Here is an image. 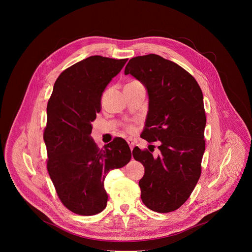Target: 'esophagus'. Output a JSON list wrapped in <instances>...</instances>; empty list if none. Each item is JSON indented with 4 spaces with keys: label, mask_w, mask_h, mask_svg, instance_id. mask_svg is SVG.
<instances>
[{
    "label": "esophagus",
    "mask_w": 252,
    "mask_h": 252,
    "mask_svg": "<svg viewBox=\"0 0 252 252\" xmlns=\"http://www.w3.org/2000/svg\"><path fill=\"white\" fill-rule=\"evenodd\" d=\"M126 141H127V143H128V146H129L130 150L132 151V149H133V147H134V145H135L134 140H133V139H131V138H127V139H126Z\"/></svg>",
    "instance_id": "esophagus-1"
}]
</instances>
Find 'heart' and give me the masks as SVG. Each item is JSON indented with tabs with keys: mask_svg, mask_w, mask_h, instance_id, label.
Instances as JSON below:
<instances>
[{
	"mask_svg": "<svg viewBox=\"0 0 252 252\" xmlns=\"http://www.w3.org/2000/svg\"><path fill=\"white\" fill-rule=\"evenodd\" d=\"M126 129H127L128 131H132V130L134 129V126H131V125H128V126H126Z\"/></svg>",
	"mask_w": 252,
	"mask_h": 252,
	"instance_id": "b5f03b06",
	"label": "heart"
}]
</instances>
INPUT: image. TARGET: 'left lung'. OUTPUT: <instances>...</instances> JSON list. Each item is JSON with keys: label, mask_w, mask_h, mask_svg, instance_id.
I'll list each match as a JSON object with an SVG mask.
<instances>
[{"label": "left lung", "mask_w": 252, "mask_h": 252, "mask_svg": "<svg viewBox=\"0 0 252 252\" xmlns=\"http://www.w3.org/2000/svg\"><path fill=\"white\" fill-rule=\"evenodd\" d=\"M125 75L148 91L149 112L140 136L159 140L158 158L148 150L132 152L145 166L138 183L141 200L154 211H173L188 200L201 173L206 125L202 92L185 68L155 54L130 59Z\"/></svg>", "instance_id": "left-lung-1"}]
</instances>
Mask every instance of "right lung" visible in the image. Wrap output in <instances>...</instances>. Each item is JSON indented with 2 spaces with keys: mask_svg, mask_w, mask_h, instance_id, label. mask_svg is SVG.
I'll list each match as a JSON object with an SVG mask.
<instances>
[{
  "mask_svg": "<svg viewBox=\"0 0 252 252\" xmlns=\"http://www.w3.org/2000/svg\"><path fill=\"white\" fill-rule=\"evenodd\" d=\"M126 62L92 56L73 64L59 76L48 101L47 168L63 204L80 215L105 208L106 174L131 158L124 138L117 137L99 150L91 136L101 94Z\"/></svg>",
  "mask_w": 252,
  "mask_h": 252,
  "instance_id": "1",
  "label": "right lung"
}]
</instances>
